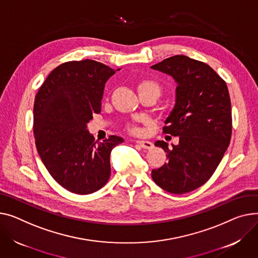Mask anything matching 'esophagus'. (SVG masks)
Instances as JSON below:
<instances>
[{
	"label": "esophagus",
	"mask_w": 258,
	"mask_h": 258,
	"mask_svg": "<svg viewBox=\"0 0 258 258\" xmlns=\"http://www.w3.org/2000/svg\"><path fill=\"white\" fill-rule=\"evenodd\" d=\"M136 143L138 144V145H140L142 148H144V149H147V150H149V149H151L152 147H153V144L150 142V141H136Z\"/></svg>",
	"instance_id": "1"
}]
</instances>
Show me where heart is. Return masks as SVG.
I'll list each match as a JSON object with an SVG mask.
<instances>
[{
	"label": "heart",
	"instance_id": "b5f03b06",
	"mask_svg": "<svg viewBox=\"0 0 258 258\" xmlns=\"http://www.w3.org/2000/svg\"><path fill=\"white\" fill-rule=\"evenodd\" d=\"M138 91L140 93H145V92H152L156 93L158 96L160 95L162 88L161 85L152 79H144L139 82L138 84ZM127 132L131 133L132 135H140L141 134V128L136 125V124H131L127 126Z\"/></svg>",
	"mask_w": 258,
	"mask_h": 258
}]
</instances>
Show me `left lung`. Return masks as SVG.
<instances>
[{
	"label": "left lung",
	"mask_w": 258,
	"mask_h": 258,
	"mask_svg": "<svg viewBox=\"0 0 258 258\" xmlns=\"http://www.w3.org/2000/svg\"><path fill=\"white\" fill-rule=\"evenodd\" d=\"M152 70L172 77L177 83L175 106L166 119L163 133L178 137V145L168 148V163L151 171L153 181L172 194H184L207 182L230 143L231 102L227 85L201 61L183 55L167 58Z\"/></svg>",
	"instance_id": "8db88e82"
}]
</instances>
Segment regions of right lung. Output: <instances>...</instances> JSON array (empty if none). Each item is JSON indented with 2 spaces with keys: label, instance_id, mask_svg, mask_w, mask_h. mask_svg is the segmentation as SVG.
<instances>
[{
  "label": "right lung",
  "instance_id": "1",
  "mask_svg": "<svg viewBox=\"0 0 258 258\" xmlns=\"http://www.w3.org/2000/svg\"><path fill=\"white\" fill-rule=\"evenodd\" d=\"M114 74L90 59L65 62L35 96L33 130L39 157L51 177L75 194H91L108 182L110 153L123 142L110 136L98 143L87 131L92 115L101 111L105 84Z\"/></svg>",
  "mask_w": 258,
  "mask_h": 258
}]
</instances>
